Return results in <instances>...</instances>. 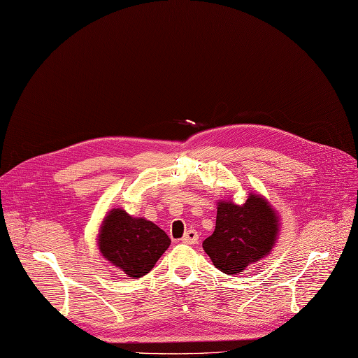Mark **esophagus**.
Returning a JSON list of instances; mask_svg holds the SVG:
<instances>
[{
    "instance_id": "obj_1",
    "label": "esophagus",
    "mask_w": 358,
    "mask_h": 358,
    "mask_svg": "<svg viewBox=\"0 0 358 358\" xmlns=\"http://www.w3.org/2000/svg\"><path fill=\"white\" fill-rule=\"evenodd\" d=\"M181 241L187 245H195L199 241V234L196 233V230H189V231H186L185 236H182Z\"/></svg>"
}]
</instances>
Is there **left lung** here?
<instances>
[{"mask_svg":"<svg viewBox=\"0 0 358 358\" xmlns=\"http://www.w3.org/2000/svg\"><path fill=\"white\" fill-rule=\"evenodd\" d=\"M278 231V216L271 204L250 194L242 206L219 201L215 231L203 242V248L219 271L237 275L266 257Z\"/></svg>","mask_w":358,"mask_h":358,"instance_id":"left-lung-1","label":"left lung"}]
</instances>
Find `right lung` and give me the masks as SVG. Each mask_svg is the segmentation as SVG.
I'll return each mask as SVG.
<instances>
[{"label": "right lung", "mask_w": 358, "mask_h": 358, "mask_svg": "<svg viewBox=\"0 0 358 358\" xmlns=\"http://www.w3.org/2000/svg\"><path fill=\"white\" fill-rule=\"evenodd\" d=\"M171 239L162 228L143 217H133L122 208H112L98 236L99 252L131 278L148 273Z\"/></svg>", "instance_id": "1"}]
</instances>
